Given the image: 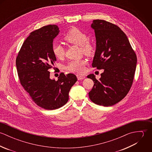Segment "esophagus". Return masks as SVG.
<instances>
[{
  "label": "esophagus",
  "instance_id": "1",
  "mask_svg": "<svg viewBox=\"0 0 152 152\" xmlns=\"http://www.w3.org/2000/svg\"><path fill=\"white\" fill-rule=\"evenodd\" d=\"M77 78H78V80H84V79L86 78V77H85V76L81 75H77Z\"/></svg>",
  "mask_w": 152,
  "mask_h": 152
}]
</instances>
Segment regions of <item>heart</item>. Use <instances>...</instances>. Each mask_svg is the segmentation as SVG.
I'll return each mask as SVG.
<instances>
[{"label": "heart", "mask_w": 152, "mask_h": 152, "mask_svg": "<svg viewBox=\"0 0 152 152\" xmlns=\"http://www.w3.org/2000/svg\"><path fill=\"white\" fill-rule=\"evenodd\" d=\"M64 40L68 43L80 46L81 51L87 54L92 53L93 47L88 40L87 34L77 28L69 30L64 37ZM52 51L54 56L58 59H62L65 54L63 46L60 43L53 44ZM87 61L85 59L70 61L65 66V69L71 72L83 74L86 71V65Z\"/></svg>", "instance_id": "b5f03b06"}]
</instances>
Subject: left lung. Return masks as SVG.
Wrapping results in <instances>:
<instances>
[{
	"label": "left lung",
	"instance_id": "1",
	"mask_svg": "<svg viewBox=\"0 0 152 152\" xmlns=\"http://www.w3.org/2000/svg\"><path fill=\"white\" fill-rule=\"evenodd\" d=\"M91 27L96 37V51L92 67L104 69L99 80L94 81L88 93L90 99L104 107L112 106L128 94L133 83L137 63L136 55L125 33L116 25L104 20H94Z\"/></svg>",
	"mask_w": 152,
	"mask_h": 152
}]
</instances>
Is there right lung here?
I'll return each instance as SVG.
<instances>
[{"mask_svg": "<svg viewBox=\"0 0 152 152\" xmlns=\"http://www.w3.org/2000/svg\"><path fill=\"white\" fill-rule=\"evenodd\" d=\"M60 32L57 25H48L30 33L19 52L16 64L20 84L38 106L54 110L64 106L71 88L77 81L73 74H60L50 79L48 69L56 57L52 51L54 38Z\"/></svg>", "mask_w": 152, "mask_h": 152, "instance_id": "obj_1", "label": "right lung"}]
</instances>
